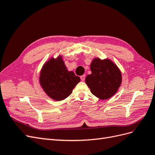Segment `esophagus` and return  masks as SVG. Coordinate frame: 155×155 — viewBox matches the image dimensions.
Listing matches in <instances>:
<instances>
[{
	"mask_svg": "<svg viewBox=\"0 0 155 155\" xmlns=\"http://www.w3.org/2000/svg\"><path fill=\"white\" fill-rule=\"evenodd\" d=\"M85 77H86V76L84 75H82V76H81V81H85Z\"/></svg>",
	"mask_w": 155,
	"mask_h": 155,
	"instance_id": "1",
	"label": "esophagus"
}]
</instances>
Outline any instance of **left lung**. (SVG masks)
I'll return each mask as SVG.
<instances>
[{"mask_svg": "<svg viewBox=\"0 0 155 155\" xmlns=\"http://www.w3.org/2000/svg\"><path fill=\"white\" fill-rule=\"evenodd\" d=\"M91 74L86 78L91 92L100 99L106 100L117 93L122 82V75L118 67L110 60L96 58L92 61Z\"/></svg>", "mask_w": 155, "mask_h": 155, "instance_id": "left-lung-1", "label": "left lung"}]
</instances>
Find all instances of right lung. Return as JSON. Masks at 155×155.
<instances>
[{
	"label": "right lung",
	"mask_w": 155,
	"mask_h": 155,
	"mask_svg": "<svg viewBox=\"0 0 155 155\" xmlns=\"http://www.w3.org/2000/svg\"><path fill=\"white\" fill-rule=\"evenodd\" d=\"M81 81L73 71H68L61 57L51 58L44 65L40 83L48 95L57 101L66 98Z\"/></svg>",
	"instance_id": "add662e5"
}]
</instances>
